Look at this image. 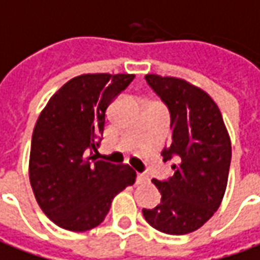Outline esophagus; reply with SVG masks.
<instances>
[{
    "label": "esophagus",
    "mask_w": 260,
    "mask_h": 260,
    "mask_svg": "<svg viewBox=\"0 0 260 260\" xmlns=\"http://www.w3.org/2000/svg\"><path fill=\"white\" fill-rule=\"evenodd\" d=\"M148 181L149 177L146 174L138 173V176H136V184H145V183H148Z\"/></svg>",
    "instance_id": "esophagus-1"
}]
</instances>
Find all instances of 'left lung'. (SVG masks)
I'll return each mask as SVG.
<instances>
[{"instance_id":"obj_1","label":"left lung","mask_w":260,"mask_h":260,"mask_svg":"<svg viewBox=\"0 0 260 260\" xmlns=\"http://www.w3.org/2000/svg\"><path fill=\"white\" fill-rule=\"evenodd\" d=\"M145 79L172 118V143L163 160L176 157L168 181L153 179L160 203L143 217L150 226L169 235L199 230L218 210L224 199L231 165V139L218 105L203 88L184 79L146 74Z\"/></svg>"}]
</instances>
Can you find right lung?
<instances>
[{"instance_id":"obj_1","label":"right lung","mask_w":260,"mask_h":260,"mask_svg":"<svg viewBox=\"0 0 260 260\" xmlns=\"http://www.w3.org/2000/svg\"><path fill=\"white\" fill-rule=\"evenodd\" d=\"M135 74H81L54 92L32 135L29 180L52 222L73 232L104 221L114 197L135 183L129 165L97 160L107 110Z\"/></svg>"}]
</instances>
